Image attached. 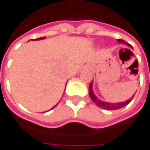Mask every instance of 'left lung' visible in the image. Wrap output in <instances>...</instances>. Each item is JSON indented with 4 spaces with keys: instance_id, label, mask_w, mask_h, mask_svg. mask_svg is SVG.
<instances>
[{
    "instance_id": "8db88e82",
    "label": "left lung",
    "mask_w": 150,
    "mask_h": 150,
    "mask_svg": "<svg viewBox=\"0 0 150 150\" xmlns=\"http://www.w3.org/2000/svg\"><path fill=\"white\" fill-rule=\"evenodd\" d=\"M117 41L118 42V43L125 44V45H127V46H129L130 47H132V46H131L130 44H129L128 42H126L125 41L122 40V39H118ZM88 90H89V95L90 97H91L93 102L98 107H99L101 108H103V109H107V110H116V109H119V108H124V106L128 105L130 102H131V100L133 99V98L134 97V95L132 98H130L129 100L125 101V102H120V103H112L103 102V101L98 99V98L96 97L95 94L93 93V82L90 83Z\"/></svg>"
}]
</instances>
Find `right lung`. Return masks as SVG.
Listing matches in <instances>:
<instances>
[{
  "label": "right lung",
  "instance_id": "obj_1",
  "mask_svg": "<svg viewBox=\"0 0 150 150\" xmlns=\"http://www.w3.org/2000/svg\"><path fill=\"white\" fill-rule=\"evenodd\" d=\"M44 38H38V39H32V41H37V40H42V39H44ZM57 105H56V106H57ZM56 106H54V107H53V108H55V107H56ZM53 108H52V109Z\"/></svg>",
  "mask_w": 150,
  "mask_h": 150
}]
</instances>
